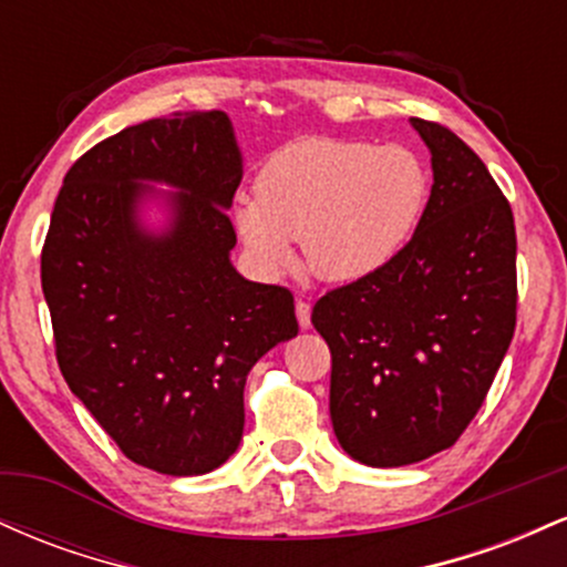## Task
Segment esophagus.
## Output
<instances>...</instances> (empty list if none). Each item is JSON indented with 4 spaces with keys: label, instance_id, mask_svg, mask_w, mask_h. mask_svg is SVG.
<instances>
[{
    "label": "esophagus",
    "instance_id": "1",
    "mask_svg": "<svg viewBox=\"0 0 567 567\" xmlns=\"http://www.w3.org/2000/svg\"><path fill=\"white\" fill-rule=\"evenodd\" d=\"M296 317H298V324H301V330L311 328V306L309 303L298 301L296 303Z\"/></svg>",
    "mask_w": 567,
    "mask_h": 567
}]
</instances>
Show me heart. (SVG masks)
<instances>
[{
	"mask_svg": "<svg viewBox=\"0 0 567 567\" xmlns=\"http://www.w3.org/2000/svg\"><path fill=\"white\" fill-rule=\"evenodd\" d=\"M432 197L424 159L405 146L303 138L264 162L256 197L234 202V226L269 275L292 264V243L322 282L379 275L405 252Z\"/></svg>",
	"mask_w": 567,
	"mask_h": 567,
	"instance_id": "obj_1",
	"label": "heart"
}]
</instances>
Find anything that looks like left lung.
Segmentation results:
<instances>
[{
  "label": "left lung",
  "instance_id": "obj_1",
  "mask_svg": "<svg viewBox=\"0 0 567 567\" xmlns=\"http://www.w3.org/2000/svg\"><path fill=\"white\" fill-rule=\"evenodd\" d=\"M410 125L434 173L419 231L394 264L311 311L333 354L338 445L379 470L424 461L464 434L517 322L509 202L458 135L415 116Z\"/></svg>",
  "mask_w": 567,
  "mask_h": 567
}]
</instances>
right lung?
<instances>
[{"mask_svg":"<svg viewBox=\"0 0 567 567\" xmlns=\"http://www.w3.org/2000/svg\"><path fill=\"white\" fill-rule=\"evenodd\" d=\"M239 181L224 112L141 122L71 165L44 239L63 379L130 461L173 477L237 451L247 373L298 336L290 290L250 282L229 258ZM152 200L166 213L157 230L142 220Z\"/></svg>","mask_w":567,"mask_h":567,"instance_id":"1","label":"right lung"}]
</instances>
